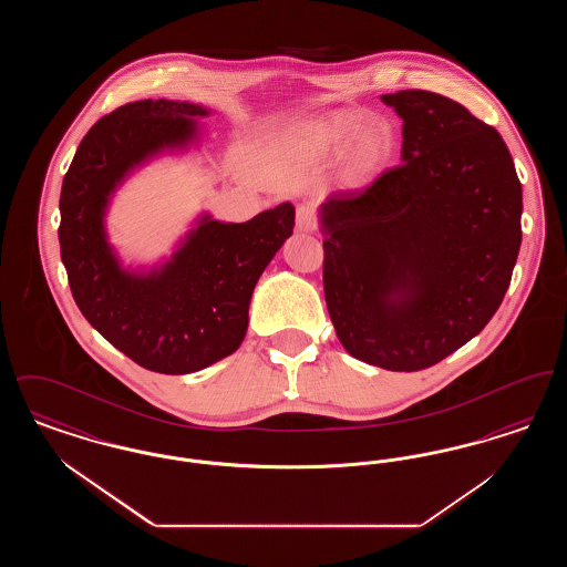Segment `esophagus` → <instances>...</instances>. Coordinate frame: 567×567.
I'll return each instance as SVG.
<instances>
[{
	"instance_id": "34e87169",
	"label": "esophagus",
	"mask_w": 567,
	"mask_h": 567,
	"mask_svg": "<svg viewBox=\"0 0 567 567\" xmlns=\"http://www.w3.org/2000/svg\"><path fill=\"white\" fill-rule=\"evenodd\" d=\"M297 229L299 231H315L317 229V213L315 206L310 202H303L297 206L296 213Z\"/></svg>"
}]
</instances>
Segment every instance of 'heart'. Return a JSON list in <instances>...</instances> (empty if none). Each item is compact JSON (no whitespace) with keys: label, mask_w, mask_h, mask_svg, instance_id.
<instances>
[{"label":"heart","mask_w":567,"mask_h":567,"mask_svg":"<svg viewBox=\"0 0 567 567\" xmlns=\"http://www.w3.org/2000/svg\"><path fill=\"white\" fill-rule=\"evenodd\" d=\"M352 136L351 148L344 165V178L351 185H361L374 178L378 172L393 159L395 135L386 123L365 121L361 112L342 110L331 114L321 127L324 146L340 151Z\"/></svg>","instance_id":"b5f03b06"}]
</instances>
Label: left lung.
Here are the masks:
<instances>
[{"instance_id":"left-lung-1","label":"left lung","mask_w":567,"mask_h":567,"mask_svg":"<svg viewBox=\"0 0 567 567\" xmlns=\"http://www.w3.org/2000/svg\"><path fill=\"white\" fill-rule=\"evenodd\" d=\"M402 125V165L321 204L327 310L354 359L432 368L497 312L520 248L523 190L497 130L457 102L380 97Z\"/></svg>"}]
</instances>
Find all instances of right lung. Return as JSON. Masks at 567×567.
Returning a JSON list of instances; mask_svg holds the SVG:
<instances>
[{"instance_id":"right-lung-1","label":"right lung","mask_w":567,"mask_h":567,"mask_svg":"<svg viewBox=\"0 0 567 567\" xmlns=\"http://www.w3.org/2000/svg\"><path fill=\"white\" fill-rule=\"evenodd\" d=\"M208 114L174 100L125 104L82 137L61 187V261L76 306L114 349L159 374H190L238 351L252 289L296 225L289 202L246 223L202 215L162 266H121L104 227L112 193L137 165L187 148L199 137L195 118Z\"/></svg>"}]
</instances>
